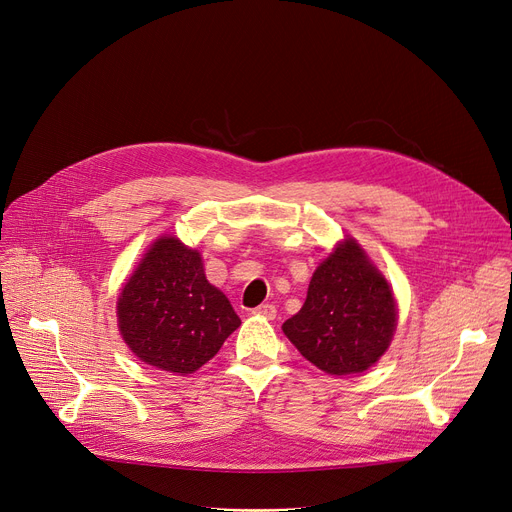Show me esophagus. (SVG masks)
<instances>
[{"mask_svg":"<svg viewBox=\"0 0 512 512\" xmlns=\"http://www.w3.org/2000/svg\"><path fill=\"white\" fill-rule=\"evenodd\" d=\"M254 313H256V316L266 318V320H274V318H277V307L270 305V303H264V305L256 307V309H254Z\"/></svg>","mask_w":512,"mask_h":512,"instance_id":"34e87169","label":"esophagus"}]
</instances>
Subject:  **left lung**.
Returning <instances> with one entry per match:
<instances>
[{"label":"left lung","mask_w":512,"mask_h":512,"mask_svg":"<svg viewBox=\"0 0 512 512\" xmlns=\"http://www.w3.org/2000/svg\"><path fill=\"white\" fill-rule=\"evenodd\" d=\"M398 326L396 299L357 240L346 238L316 268L299 313L283 324L301 355L328 375L373 367Z\"/></svg>","instance_id":"8db88e82"}]
</instances>
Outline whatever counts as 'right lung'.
Wrapping results in <instances>:
<instances>
[{"instance_id": "1", "label": "right lung", "mask_w": 512, "mask_h": 512, "mask_svg": "<svg viewBox=\"0 0 512 512\" xmlns=\"http://www.w3.org/2000/svg\"><path fill=\"white\" fill-rule=\"evenodd\" d=\"M116 318L139 361L176 375L201 369L242 324L207 281L201 254L174 235L149 246L119 295Z\"/></svg>"}]
</instances>
